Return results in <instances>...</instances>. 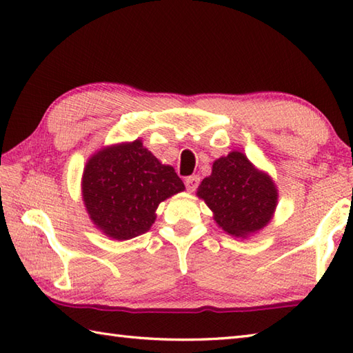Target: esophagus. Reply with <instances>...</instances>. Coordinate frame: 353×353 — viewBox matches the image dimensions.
I'll list each match as a JSON object with an SVG mask.
<instances>
[{"label":"esophagus","instance_id":"esophagus-1","mask_svg":"<svg viewBox=\"0 0 353 353\" xmlns=\"http://www.w3.org/2000/svg\"><path fill=\"white\" fill-rule=\"evenodd\" d=\"M185 185L188 191H196L200 185V177L199 176H190L185 179Z\"/></svg>","mask_w":353,"mask_h":353}]
</instances>
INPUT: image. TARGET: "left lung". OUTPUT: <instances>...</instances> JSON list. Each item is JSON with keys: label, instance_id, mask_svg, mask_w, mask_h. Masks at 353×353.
Wrapping results in <instances>:
<instances>
[{"label": "left lung", "instance_id": "left-lung-1", "mask_svg": "<svg viewBox=\"0 0 353 353\" xmlns=\"http://www.w3.org/2000/svg\"><path fill=\"white\" fill-rule=\"evenodd\" d=\"M197 196L212 209L220 228L243 238L264 228L277 203L272 179L239 152L214 162L212 174L203 179Z\"/></svg>", "mask_w": 353, "mask_h": 353}]
</instances>
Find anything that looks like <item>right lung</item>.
Here are the masks:
<instances>
[{
	"mask_svg": "<svg viewBox=\"0 0 353 353\" xmlns=\"http://www.w3.org/2000/svg\"><path fill=\"white\" fill-rule=\"evenodd\" d=\"M185 190L170 165H162L137 139L94 154L83 172L81 192L91 220L115 239L144 234L161 201Z\"/></svg>",
	"mask_w": 353,
	"mask_h": 353,
	"instance_id": "1",
	"label": "right lung"
}]
</instances>
